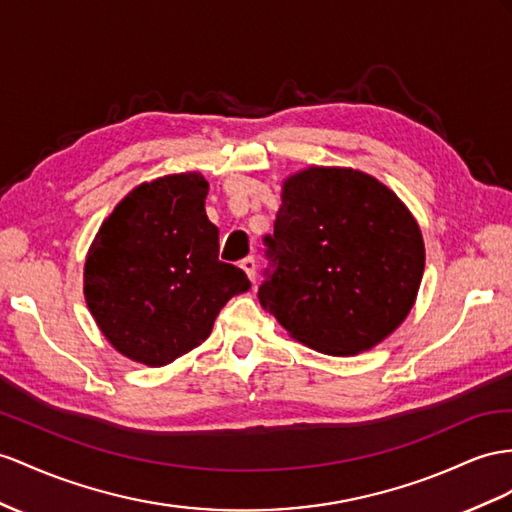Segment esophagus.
Here are the masks:
<instances>
[{"instance_id": "1", "label": "esophagus", "mask_w": 512, "mask_h": 512, "mask_svg": "<svg viewBox=\"0 0 512 512\" xmlns=\"http://www.w3.org/2000/svg\"><path fill=\"white\" fill-rule=\"evenodd\" d=\"M240 268L248 274V279L255 281V274H257V261H255V257H244L240 261Z\"/></svg>"}]
</instances>
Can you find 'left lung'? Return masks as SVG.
<instances>
[{
  "instance_id": "8db88e82",
  "label": "left lung",
  "mask_w": 512,
  "mask_h": 512,
  "mask_svg": "<svg viewBox=\"0 0 512 512\" xmlns=\"http://www.w3.org/2000/svg\"><path fill=\"white\" fill-rule=\"evenodd\" d=\"M264 246L261 305L326 355H357L396 331L426 259L409 209L352 168L313 166L287 179Z\"/></svg>"
}]
</instances>
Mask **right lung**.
Returning a JSON list of instances; mask_svg holds the SVG:
<instances>
[{"label": "right lung", "instance_id": "obj_1", "mask_svg": "<svg viewBox=\"0 0 512 512\" xmlns=\"http://www.w3.org/2000/svg\"><path fill=\"white\" fill-rule=\"evenodd\" d=\"M207 190L199 173L140 183L103 220L90 246L88 309L131 361L160 368L186 355L209 337L229 298L251 287L244 270L218 259Z\"/></svg>", "mask_w": 512, "mask_h": 512}]
</instances>
